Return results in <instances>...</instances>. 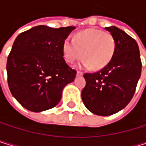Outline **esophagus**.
Returning <instances> with one entry per match:
<instances>
[{"label":"esophagus","instance_id":"obj_1","mask_svg":"<svg viewBox=\"0 0 146 146\" xmlns=\"http://www.w3.org/2000/svg\"><path fill=\"white\" fill-rule=\"evenodd\" d=\"M76 75H77V76H82V75H83V72L78 71V72H77V74H76Z\"/></svg>","mask_w":146,"mask_h":146}]
</instances>
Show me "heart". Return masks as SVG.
Wrapping results in <instances>:
<instances>
[{"label":"heart","instance_id":"obj_1","mask_svg":"<svg viewBox=\"0 0 146 146\" xmlns=\"http://www.w3.org/2000/svg\"><path fill=\"white\" fill-rule=\"evenodd\" d=\"M115 41L110 32L88 29L78 32L74 40L66 39L63 44V56L66 62L72 64L82 56L84 67L100 70L107 66L113 58Z\"/></svg>","mask_w":146,"mask_h":146}]
</instances>
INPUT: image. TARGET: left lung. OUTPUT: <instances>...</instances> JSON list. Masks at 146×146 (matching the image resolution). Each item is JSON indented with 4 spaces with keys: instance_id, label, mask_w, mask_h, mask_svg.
Here are the masks:
<instances>
[{
    "instance_id": "obj_1",
    "label": "left lung",
    "mask_w": 146,
    "mask_h": 146,
    "mask_svg": "<svg viewBox=\"0 0 146 146\" xmlns=\"http://www.w3.org/2000/svg\"><path fill=\"white\" fill-rule=\"evenodd\" d=\"M115 41L110 62L94 74H85L81 98L86 108L98 115H110L132 99L141 75L142 63L137 42L117 27H106Z\"/></svg>"
}]
</instances>
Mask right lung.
Masks as SVG:
<instances>
[{"instance_id": "add662e5", "label": "right lung", "mask_w": 146, "mask_h": 146, "mask_svg": "<svg viewBox=\"0 0 146 146\" xmlns=\"http://www.w3.org/2000/svg\"><path fill=\"white\" fill-rule=\"evenodd\" d=\"M75 27L31 28L17 36L8 57L9 90L23 108L33 112L50 110L74 80L76 71L64 59L63 44Z\"/></svg>"}]
</instances>
